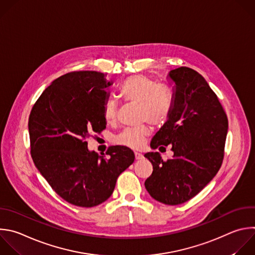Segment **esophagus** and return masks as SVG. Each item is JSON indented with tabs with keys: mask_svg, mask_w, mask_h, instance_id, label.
I'll use <instances>...</instances> for the list:
<instances>
[{
	"mask_svg": "<svg viewBox=\"0 0 255 255\" xmlns=\"http://www.w3.org/2000/svg\"><path fill=\"white\" fill-rule=\"evenodd\" d=\"M135 158H136V160H141L143 158V155L139 152H135Z\"/></svg>",
	"mask_w": 255,
	"mask_h": 255,
	"instance_id": "obj_1",
	"label": "esophagus"
}]
</instances>
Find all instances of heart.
<instances>
[{"label":"heart","instance_id":"1","mask_svg":"<svg viewBox=\"0 0 255 255\" xmlns=\"http://www.w3.org/2000/svg\"><path fill=\"white\" fill-rule=\"evenodd\" d=\"M123 100L138 104L137 119L139 125L123 129L115 138L118 145L139 149L150 134L148 123L154 126L165 124L173 109V94L165 84H157L144 75H134L125 79L119 86ZM103 117L107 123H114L117 118V103L107 99L103 105Z\"/></svg>","mask_w":255,"mask_h":255}]
</instances>
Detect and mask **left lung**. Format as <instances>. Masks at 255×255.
Instances as JSON below:
<instances>
[{"label": "left lung", "instance_id": "8db88e82", "mask_svg": "<svg viewBox=\"0 0 255 255\" xmlns=\"http://www.w3.org/2000/svg\"><path fill=\"white\" fill-rule=\"evenodd\" d=\"M175 84L173 109L151 140L153 149L170 146L174 155L163 161L158 152L144 156L153 172L145 187L155 200L182 204L198 194L216 175L224 158L228 119L217 95L195 70L170 71Z\"/></svg>", "mask_w": 255, "mask_h": 255}]
</instances>
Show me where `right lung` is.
<instances>
[{"label":"right lung","mask_w":255,"mask_h":255,"mask_svg":"<svg viewBox=\"0 0 255 255\" xmlns=\"http://www.w3.org/2000/svg\"><path fill=\"white\" fill-rule=\"evenodd\" d=\"M111 84L96 71L67 73L45 89L29 116L35 166L60 197L76 206L106 201L135 159L125 146H111L108 158L87 147V139L106 128L103 105Z\"/></svg>","instance_id":"obj_1"}]
</instances>
